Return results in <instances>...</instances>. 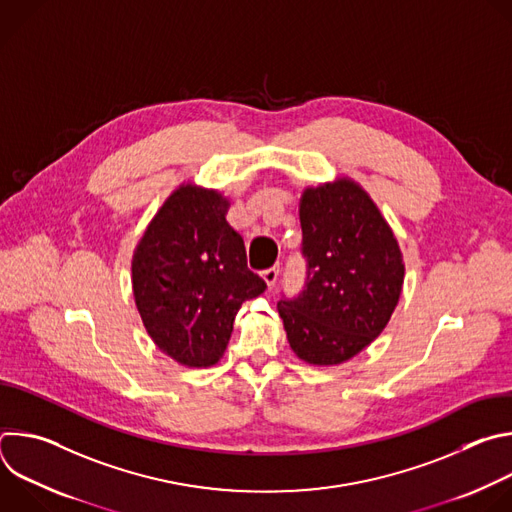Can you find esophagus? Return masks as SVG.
Instances as JSON below:
<instances>
[{
	"mask_svg": "<svg viewBox=\"0 0 512 512\" xmlns=\"http://www.w3.org/2000/svg\"><path fill=\"white\" fill-rule=\"evenodd\" d=\"M261 275H263L265 283H267L269 287H273V285H275V281H277V277H279V265H273V267L265 269Z\"/></svg>",
	"mask_w": 512,
	"mask_h": 512,
	"instance_id": "esophagus-1",
	"label": "esophagus"
}]
</instances>
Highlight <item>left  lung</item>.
<instances>
[{
  "label": "left lung",
  "instance_id": "8db88e82",
  "mask_svg": "<svg viewBox=\"0 0 512 512\" xmlns=\"http://www.w3.org/2000/svg\"><path fill=\"white\" fill-rule=\"evenodd\" d=\"M300 223L306 283L277 310L291 350L328 367L356 356L385 330L405 265L377 204L348 178L308 188Z\"/></svg>",
  "mask_w": 512,
  "mask_h": 512
}]
</instances>
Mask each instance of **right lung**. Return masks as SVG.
<instances>
[{"label": "right lung", "mask_w": 512, "mask_h": 512, "mask_svg": "<svg viewBox=\"0 0 512 512\" xmlns=\"http://www.w3.org/2000/svg\"><path fill=\"white\" fill-rule=\"evenodd\" d=\"M229 200L180 186L145 229L131 261L133 296L156 346L186 367L225 354L243 302L267 283L247 267L243 237L227 223Z\"/></svg>", "instance_id": "1"}]
</instances>
